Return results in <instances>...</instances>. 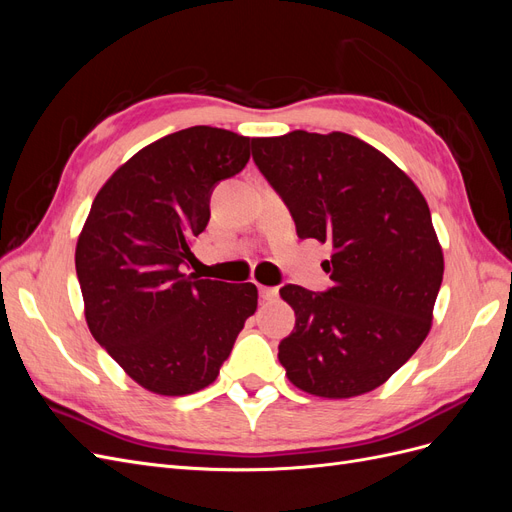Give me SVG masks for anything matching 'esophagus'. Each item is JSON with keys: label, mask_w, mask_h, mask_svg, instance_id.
<instances>
[{"label": "esophagus", "mask_w": 512, "mask_h": 512, "mask_svg": "<svg viewBox=\"0 0 512 512\" xmlns=\"http://www.w3.org/2000/svg\"><path fill=\"white\" fill-rule=\"evenodd\" d=\"M258 294H260L262 301H273L277 294H280V288H275V286H258Z\"/></svg>", "instance_id": "esophagus-1"}]
</instances>
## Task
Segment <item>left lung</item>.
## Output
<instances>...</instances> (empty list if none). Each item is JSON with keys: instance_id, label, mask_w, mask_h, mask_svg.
I'll return each mask as SVG.
<instances>
[{"instance_id": "left-lung-1", "label": "left lung", "mask_w": 512, "mask_h": 512, "mask_svg": "<svg viewBox=\"0 0 512 512\" xmlns=\"http://www.w3.org/2000/svg\"><path fill=\"white\" fill-rule=\"evenodd\" d=\"M252 158L299 239L333 247L324 262L331 288L280 290L297 316L277 352L288 380L329 399L378 389L423 344L442 284L423 194L378 149L344 132L252 138Z\"/></svg>"}]
</instances>
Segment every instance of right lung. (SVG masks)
<instances>
[{
  "label": "right lung",
  "instance_id": "right-lung-1",
  "mask_svg": "<svg viewBox=\"0 0 512 512\" xmlns=\"http://www.w3.org/2000/svg\"><path fill=\"white\" fill-rule=\"evenodd\" d=\"M250 149L222 128L179 130L115 170L91 205L76 243L89 331L151 393L209 386L256 312L254 284L183 273L215 185L241 173Z\"/></svg>",
  "mask_w": 512,
  "mask_h": 512
}]
</instances>
